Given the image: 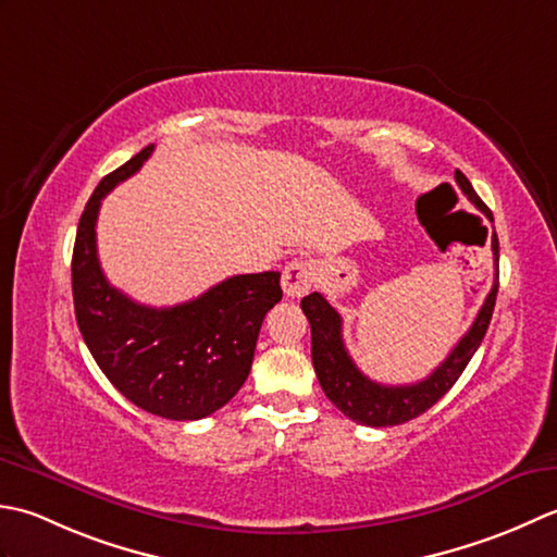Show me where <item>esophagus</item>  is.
<instances>
[{"mask_svg": "<svg viewBox=\"0 0 557 557\" xmlns=\"http://www.w3.org/2000/svg\"><path fill=\"white\" fill-rule=\"evenodd\" d=\"M281 286L288 298H302V295L314 286V264L310 259H293V262L283 269Z\"/></svg>", "mask_w": 557, "mask_h": 557, "instance_id": "obj_1", "label": "esophagus"}]
</instances>
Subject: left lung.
<instances>
[{
    "instance_id": "left-lung-1",
    "label": "left lung",
    "mask_w": 557,
    "mask_h": 557,
    "mask_svg": "<svg viewBox=\"0 0 557 557\" xmlns=\"http://www.w3.org/2000/svg\"><path fill=\"white\" fill-rule=\"evenodd\" d=\"M457 185L463 195L469 197L475 209H481L487 219L493 221L491 209L485 207L481 197L467 180V175L457 170L454 173ZM493 262H495V281L493 288L487 293L483 308L475 314V320L467 334L459 338V344L451 348V354L445 362L433 370L430 377L404 384V387H389V384H380L366 377L358 368L354 358L348 356L344 336H342V314H338L332 305L326 302L324 295L310 293L305 295L300 308L308 317L312 329V366L320 380L326 399L332 401L338 411L348 416L350 421L370 428H387V425H401L411 418L425 413L430 406H435L442 396H445L454 382L459 380L463 368L469 366L475 350H479L483 336L491 324L497 286H500V245H497V235L493 233Z\"/></svg>"
}]
</instances>
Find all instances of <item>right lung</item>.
I'll return each instance as SVG.
<instances>
[{"mask_svg":"<svg viewBox=\"0 0 557 557\" xmlns=\"http://www.w3.org/2000/svg\"><path fill=\"white\" fill-rule=\"evenodd\" d=\"M151 153L153 144L112 170L86 203L72 257L74 312L90 356L122 396L170 421H199L245 384L259 329L283 295L281 274L231 276L173 308H149L112 288L96 247L100 201Z\"/></svg>","mask_w":557,"mask_h":557,"instance_id":"1","label":"right lung"}]
</instances>
